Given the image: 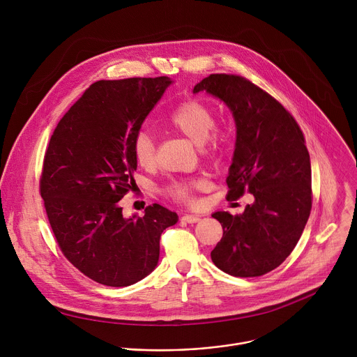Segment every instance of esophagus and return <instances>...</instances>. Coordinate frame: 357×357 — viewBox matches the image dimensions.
Here are the masks:
<instances>
[{"mask_svg": "<svg viewBox=\"0 0 357 357\" xmlns=\"http://www.w3.org/2000/svg\"><path fill=\"white\" fill-rule=\"evenodd\" d=\"M181 220L185 223H197L199 220V216L197 215H184L181 216Z\"/></svg>", "mask_w": 357, "mask_h": 357, "instance_id": "1", "label": "esophagus"}]
</instances>
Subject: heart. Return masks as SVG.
<instances>
[{
	"mask_svg": "<svg viewBox=\"0 0 357 357\" xmlns=\"http://www.w3.org/2000/svg\"><path fill=\"white\" fill-rule=\"evenodd\" d=\"M215 124L216 114L213 109L194 98L183 100L169 117V126L199 145L202 156L209 160L220 159L230 144L229 134L222 128H216ZM132 155L144 169H153L158 165V144L149 131L141 130L135 134ZM206 187L208 181L205 178H180L172 180L163 191L170 199L191 206L197 204L195 191Z\"/></svg>",
	"mask_w": 357,
	"mask_h": 357,
	"instance_id": "1",
	"label": "heart"
}]
</instances>
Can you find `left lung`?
I'll return each instance as SVG.
<instances>
[{"instance_id": "obj_1", "label": "left lung", "mask_w": 357, "mask_h": 357, "mask_svg": "<svg viewBox=\"0 0 357 357\" xmlns=\"http://www.w3.org/2000/svg\"><path fill=\"white\" fill-rule=\"evenodd\" d=\"M223 100L233 113L237 138L229 169L227 199L254 195L241 215L215 212L223 236L211 258L237 278L262 276L296 247L312 204L311 165L305 138L280 102L250 79L211 74L195 85Z\"/></svg>"}]
</instances>
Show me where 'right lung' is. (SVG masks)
Returning a JSON list of instances; mask_svg holds the SVG:
<instances>
[{"label": "right lung", "instance_id": "obj_1", "mask_svg": "<svg viewBox=\"0 0 357 357\" xmlns=\"http://www.w3.org/2000/svg\"><path fill=\"white\" fill-rule=\"evenodd\" d=\"M167 77L98 81L59 121L45 153L40 195L64 257L85 276L124 287L149 275L160 236L177 213L159 204L126 219L120 199L135 191L132 139Z\"/></svg>", "mask_w": 357, "mask_h": 357}]
</instances>
